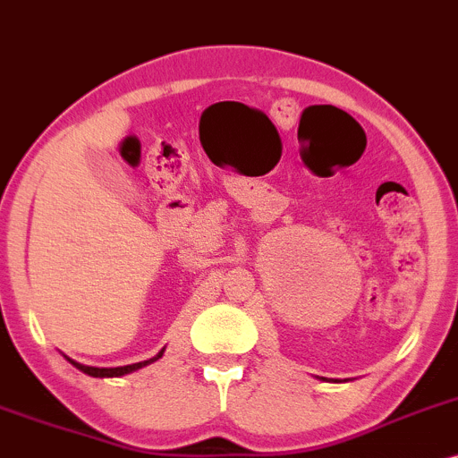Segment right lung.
I'll return each instance as SVG.
<instances>
[{
  "label": "right lung",
  "instance_id": "1",
  "mask_svg": "<svg viewBox=\"0 0 458 458\" xmlns=\"http://www.w3.org/2000/svg\"><path fill=\"white\" fill-rule=\"evenodd\" d=\"M162 354H164V351L157 352L153 359H148V361L131 363V366H123V368H90V366H81V363H77V361H73V359H69V357H66V359H69V361L73 363L77 369H81V372H84V374H90V377H97V378H104V377H123V374H130V372H133V369L145 368V366H148V363L157 361V359H160Z\"/></svg>",
  "mask_w": 458,
  "mask_h": 458
}]
</instances>
